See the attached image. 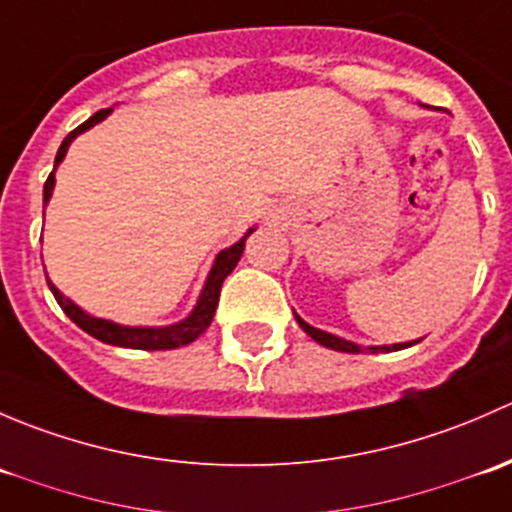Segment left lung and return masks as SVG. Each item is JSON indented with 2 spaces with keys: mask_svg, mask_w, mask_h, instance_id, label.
Wrapping results in <instances>:
<instances>
[{
  "mask_svg": "<svg viewBox=\"0 0 512 512\" xmlns=\"http://www.w3.org/2000/svg\"><path fill=\"white\" fill-rule=\"evenodd\" d=\"M294 319H297V324L299 327L304 329V332L309 334V337L314 339V342L317 344H322V347H327V349H334V352H347V354H359V352H364V347H359V344H354V342H349V339H342V337H337V334H329V332H322V329H317V327H312V324H307L304 322L302 317H299L297 312H294ZM421 342V339H414V342H401V344H391V347H366L369 349L371 354H379V352H399V349H406V347H414V344H418Z\"/></svg>",
  "mask_w": 512,
  "mask_h": 512,
  "instance_id": "left-lung-1",
  "label": "left lung"
}]
</instances>
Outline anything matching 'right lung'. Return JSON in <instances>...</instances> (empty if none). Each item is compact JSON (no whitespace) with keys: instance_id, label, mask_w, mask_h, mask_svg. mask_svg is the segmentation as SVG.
Segmentation results:
<instances>
[{"instance_id":"right-lung-1","label":"right lung","mask_w":512,"mask_h":512,"mask_svg":"<svg viewBox=\"0 0 512 512\" xmlns=\"http://www.w3.org/2000/svg\"><path fill=\"white\" fill-rule=\"evenodd\" d=\"M111 111L113 108H103V111L94 113L89 121L81 123L79 128H74V131L64 138V143L59 146V153H56L54 170H51V175L46 178V183H44V205H49L51 193H54V183H56V178H54L56 168H59V163L64 160L66 151H69V146L74 143V138L81 136V133H86L89 128H94L96 123H101ZM252 232H255V227H250V230H247L245 235L235 242V245L225 247V250H220L218 255H215V262L208 272V280H205L203 289H200V297H198V302H195V307L190 309L188 317L180 319V322H175V324H165V327H128V324L111 322V319L94 317V314H89L86 309H81L76 302H71L69 297H64V294L54 287V282H51L49 277H46V282H49L51 294L56 297L59 307L64 309L66 317H69L76 327L84 329L86 334L96 337L98 342L111 344V347L146 349V352H158V349H178V347H185V344L195 342V339H198L200 334L210 327V322H213V317H215V307H218L220 287H223L225 277L230 275V272L235 270L237 262H240L242 250H245V240L252 235Z\"/></svg>"}]
</instances>
